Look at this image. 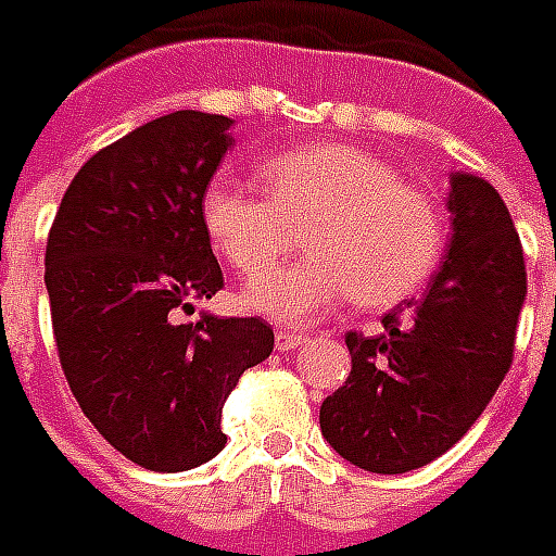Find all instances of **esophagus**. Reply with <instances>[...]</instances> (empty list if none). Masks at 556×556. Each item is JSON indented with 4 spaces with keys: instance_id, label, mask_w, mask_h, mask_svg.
Instances as JSON below:
<instances>
[{
    "instance_id": "34e87169",
    "label": "esophagus",
    "mask_w": 556,
    "mask_h": 556,
    "mask_svg": "<svg viewBox=\"0 0 556 556\" xmlns=\"http://www.w3.org/2000/svg\"><path fill=\"white\" fill-rule=\"evenodd\" d=\"M304 342L302 333H293V331H275V349L278 352H293Z\"/></svg>"
}]
</instances>
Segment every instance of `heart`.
<instances>
[{
  "label": "heart",
  "instance_id": "b5f03b06",
  "mask_svg": "<svg viewBox=\"0 0 556 556\" xmlns=\"http://www.w3.org/2000/svg\"><path fill=\"white\" fill-rule=\"evenodd\" d=\"M269 195L233 175L204 184V233L245 278L268 273L305 225V261L252 283L245 304L275 323L307 325L357 293L387 307L428 281L442 252V216L399 181L383 157L349 143H311L263 164Z\"/></svg>",
  "mask_w": 556,
  "mask_h": 556
}]
</instances>
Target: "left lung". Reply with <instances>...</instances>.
<instances>
[{
	"label": "left lung",
	"mask_w": 556,
	"mask_h": 556,
	"mask_svg": "<svg viewBox=\"0 0 556 556\" xmlns=\"http://www.w3.org/2000/svg\"><path fill=\"white\" fill-rule=\"evenodd\" d=\"M452 237L428 287L381 319V333H349L352 375L328 395L319 428L363 471L402 475L452 448L504 381L528 293L507 204L490 181L448 175Z\"/></svg>",
	"instance_id": "1"
}]
</instances>
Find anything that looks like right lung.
<instances>
[{
    "label": "right lung",
    "instance_id": "1",
    "mask_svg": "<svg viewBox=\"0 0 556 556\" xmlns=\"http://www.w3.org/2000/svg\"><path fill=\"white\" fill-rule=\"evenodd\" d=\"M233 119L175 111L128 131L66 187L46 243L58 357L96 431L152 471H187L225 448L223 404L273 354L252 316L181 311L223 290L199 202Z\"/></svg>",
    "mask_w": 556,
    "mask_h": 556
}]
</instances>
